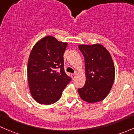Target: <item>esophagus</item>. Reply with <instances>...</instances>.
<instances>
[{
	"label": "esophagus",
	"mask_w": 134,
	"mask_h": 134,
	"mask_svg": "<svg viewBox=\"0 0 134 134\" xmlns=\"http://www.w3.org/2000/svg\"><path fill=\"white\" fill-rule=\"evenodd\" d=\"M71 76H72V78H73V79H75V77L76 76V72H75V73H74V74H72V75H71Z\"/></svg>",
	"instance_id": "34e87169"
}]
</instances>
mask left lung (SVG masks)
<instances>
[{
    "mask_svg": "<svg viewBox=\"0 0 134 134\" xmlns=\"http://www.w3.org/2000/svg\"><path fill=\"white\" fill-rule=\"evenodd\" d=\"M85 60L86 81L78 89L83 100L93 103L102 100L108 94L115 78V67L111 56L102 45L78 46Z\"/></svg>",
    "mask_w": 134,
    "mask_h": 134,
    "instance_id": "1",
    "label": "left lung"
}]
</instances>
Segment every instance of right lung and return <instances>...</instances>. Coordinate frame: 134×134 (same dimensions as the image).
Returning a JSON list of instances; mask_svg holds the SVG:
<instances>
[{
    "mask_svg": "<svg viewBox=\"0 0 134 134\" xmlns=\"http://www.w3.org/2000/svg\"><path fill=\"white\" fill-rule=\"evenodd\" d=\"M67 43L52 36L40 40L32 48L28 62V84L34 99L41 104L55 103L71 80L64 70L63 54Z\"/></svg>",
    "mask_w": 134,
    "mask_h": 134,
    "instance_id": "obj_1",
    "label": "right lung"
}]
</instances>
